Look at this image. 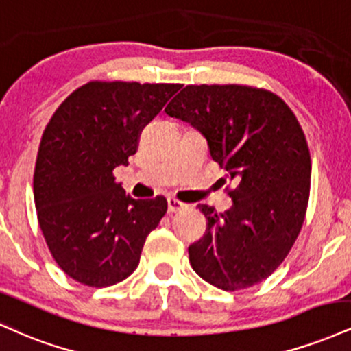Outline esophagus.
<instances>
[{
    "instance_id": "esophagus-1",
    "label": "esophagus",
    "mask_w": 351,
    "mask_h": 351,
    "mask_svg": "<svg viewBox=\"0 0 351 351\" xmlns=\"http://www.w3.org/2000/svg\"><path fill=\"white\" fill-rule=\"evenodd\" d=\"M188 208L184 202H181L178 199H175V197H168V213L173 214V213H178V210Z\"/></svg>"
}]
</instances>
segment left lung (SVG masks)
<instances>
[{
  "label": "left lung",
  "mask_w": 351,
  "mask_h": 351,
  "mask_svg": "<svg viewBox=\"0 0 351 351\" xmlns=\"http://www.w3.org/2000/svg\"><path fill=\"white\" fill-rule=\"evenodd\" d=\"M165 112L199 130L237 184L223 214L199 206L208 229L188 248L193 269L223 291L267 280L296 242L309 201L311 154L294 112L245 84H188Z\"/></svg>",
  "instance_id": "8db88e82"
}]
</instances>
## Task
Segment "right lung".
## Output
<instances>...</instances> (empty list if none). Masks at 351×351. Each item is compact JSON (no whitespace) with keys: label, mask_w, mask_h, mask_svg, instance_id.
<instances>
[{"label":"right lung","mask_w":351,"mask_h":351,"mask_svg":"<svg viewBox=\"0 0 351 351\" xmlns=\"http://www.w3.org/2000/svg\"><path fill=\"white\" fill-rule=\"evenodd\" d=\"M181 88L171 83L90 82L66 98L42 134L34 202L53 260L82 285L106 288L137 268L167 199H134L116 183L142 129Z\"/></svg>","instance_id":"1"}]
</instances>
